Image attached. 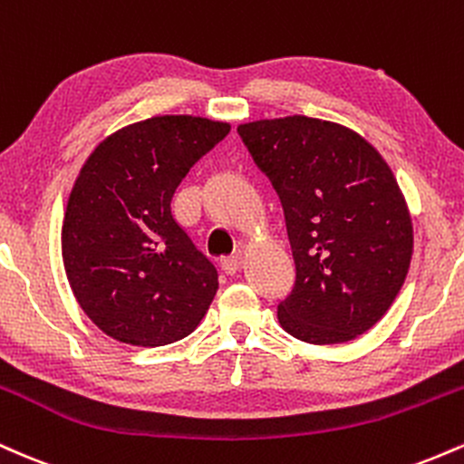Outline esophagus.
Returning a JSON list of instances; mask_svg holds the SVG:
<instances>
[{"label": "esophagus", "instance_id": "1", "mask_svg": "<svg viewBox=\"0 0 464 464\" xmlns=\"http://www.w3.org/2000/svg\"><path fill=\"white\" fill-rule=\"evenodd\" d=\"M220 268L225 270L227 275H236L239 270V257H222L220 259Z\"/></svg>", "mask_w": 464, "mask_h": 464}]
</instances>
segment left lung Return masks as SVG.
I'll return each mask as SVG.
<instances>
[{"mask_svg":"<svg viewBox=\"0 0 464 464\" xmlns=\"http://www.w3.org/2000/svg\"><path fill=\"white\" fill-rule=\"evenodd\" d=\"M284 207L296 281L276 318L340 344L380 321L406 281L412 220L382 154L347 126L290 115L237 126Z\"/></svg>","mask_w":464,"mask_h":464,"instance_id":"8db88e82","label":"left lung"}]
</instances>
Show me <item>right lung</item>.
<instances>
[{"label":"right lung","instance_id":"1","mask_svg":"<svg viewBox=\"0 0 464 464\" xmlns=\"http://www.w3.org/2000/svg\"><path fill=\"white\" fill-rule=\"evenodd\" d=\"M227 121L157 115L89 154L63 220V264L84 314L111 338L163 347L198 327L218 292L216 266L172 216V196Z\"/></svg>","mask_w":464,"mask_h":464}]
</instances>
